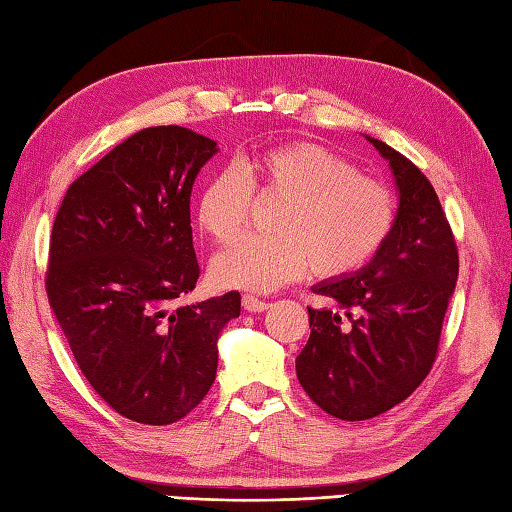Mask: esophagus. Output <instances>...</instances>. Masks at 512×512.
Masks as SVG:
<instances>
[{"label":"esophagus","mask_w":512,"mask_h":512,"mask_svg":"<svg viewBox=\"0 0 512 512\" xmlns=\"http://www.w3.org/2000/svg\"><path fill=\"white\" fill-rule=\"evenodd\" d=\"M243 307L247 312H265V310H269V303L263 301V298L254 296V294H245L243 296Z\"/></svg>","instance_id":"34e87169"}]
</instances>
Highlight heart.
Here are the masks:
<instances>
[{
    "instance_id": "1",
    "label": "heart",
    "mask_w": 512,
    "mask_h": 512,
    "mask_svg": "<svg viewBox=\"0 0 512 512\" xmlns=\"http://www.w3.org/2000/svg\"><path fill=\"white\" fill-rule=\"evenodd\" d=\"M256 198H283L276 234L247 238L216 258L225 287L269 292L307 269L339 281L379 256L399 223V200L385 182L356 171L341 153L312 140H289L218 169L198 196V225L216 245L245 234Z\"/></svg>"
}]
</instances>
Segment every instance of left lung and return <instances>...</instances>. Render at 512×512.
Returning a JSON list of instances; mask_svg holds the SVG:
<instances>
[{
	"label": "left lung",
	"instance_id": "obj_1",
	"mask_svg": "<svg viewBox=\"0 0 512 512\" xmlns=\"http://www.w3.org/2000/svg\"><path fill=\"white\" fill-rule=\"evenodd\" d=\"M399 187V223L356 276L314 287L330 307L310 312L296 376L318 408L365 421L408 399L437 361L443 316L459 276L457 240L435 187L381 140Z\"/></svg>",
	"mask_w": 512,
	"mask_h": 512
}]
</instances>
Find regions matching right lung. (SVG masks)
<instances>
[{
  "label": "right lung",
  "instance_id": "obj_1",
  "mask_svg": "<svg viewBox=\"0 0 512 512\" xmlns=\"http://www.w3.org/2000/svg\"><path fill=\"white\" fill-rule=\"evenodd\" d=\"M216 142L169 124L133 133L71 182L48 249L46 294L91 388L115 412L169 426L205 399L240 294L178 298L200 276L189 196Z\"/></svg>",
  "mask_w": 512,
  "mask_h": 512
}]
</instances>
